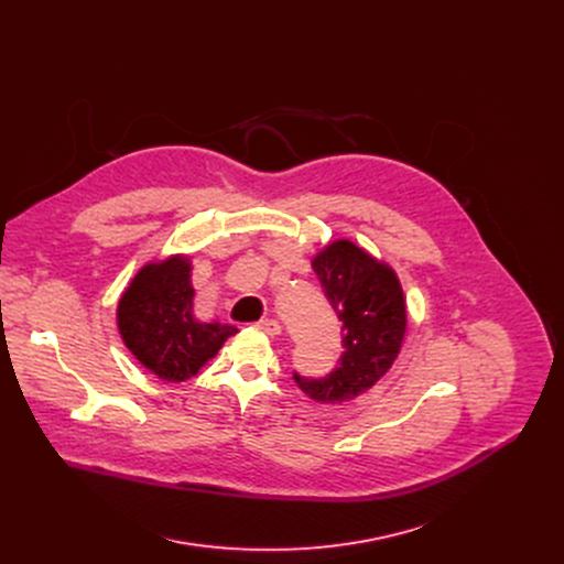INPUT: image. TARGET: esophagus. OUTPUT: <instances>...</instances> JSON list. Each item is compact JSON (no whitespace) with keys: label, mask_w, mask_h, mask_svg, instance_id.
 Listing matches in <instances>:
<instances>
[{"label":"esophagus","mask_w":564,"mask_h":564,"mask_svg":"<svg viewBox=\"0 0 564 564\" xmlns=\"http://www.w3.org/2000/svg\"><path fill=\"white\" fill-rule=\"evenodd\" d=\"M257 328L259 330H263L265 335H270V337H276V335H281V324L276 318H261L259 324H257Z\"/></svg>","instance_id":"esophagus-1"}]
</instances>
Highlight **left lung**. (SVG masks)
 Masks as SVG:
<instances>
[{
    "instance_id": "obj_1",
    "label": "left lung",
    "mask_w": 564,
    "mask_h": 564,
    "mask_svg": "<svg viewBox=\"0 0 564 564\" xmlns=\"http://www.w3.org/2000/svg\"><path fill=\"white\" fill-rule=\"evenodd\" d=\"M312 270L344 324V355L330 375L307 379L294 372V381L318 404H341L372 388L397 359L406 335V301L397 274L350 240L321 250Z\"/></svg>"
}]
</instances>
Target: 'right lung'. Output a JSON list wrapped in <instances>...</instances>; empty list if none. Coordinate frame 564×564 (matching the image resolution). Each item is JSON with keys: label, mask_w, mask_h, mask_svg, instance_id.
Instances as JSON below:
<instances>
[{"label": "right lung", "mask_w": 564, "mask_h": 564, "mask_svg": "<svg viewBox=\"0 0 564 564\" xmlns=\"http://www.w3.org/2000/svg\"><path fill=\"white\" fill-rule=\"evenodd\" d=\"M192 263L172 257L144 265L118 303V330L131 355L160 379L194 377L236 335L234 326L194 316Z\"/></svg>", "instance_id": "1"}]
</instances>
